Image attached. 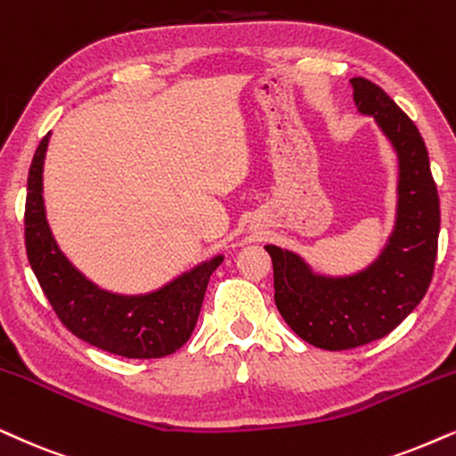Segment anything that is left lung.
<instances>
[{"label": "left lung", "mask_w": 456, "mask_h": 456, "mask_svg": "<svg viewBox=\"0 0 456 456\" xmlns=\"http://www.w3.org/2000/svg\"><path fill=\"white\" fill-rule=\"evenodd\" d=\"M349 84L357 109L374 115L400 155L395 233L372 267L337 280L318 278L297 255L265 246L281 318L303 341L328 351L362 347L400 326L431 284L440 235V198L417 126L370 79Z\"/></svg>", "instance_id": "obj_1"}]
</instances>
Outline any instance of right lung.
I'll use <instances>...</instances> for the list:
<instances>
[{
  "instance_id": "1",
  "label": "right lung",
  "mask_w": 456,
  "mask_h": 456,
  "mask_svg": "<svg viewBox=\"0 0 456 456\" xmlns=\"http://www.w3.org/2000/svg\"><path fill=\"white\" fill-rule=\"evenodd\" d=\"M48 141L50 132L39 142L28 168L25 246L33 273L56 318L75 337L109 354L138 360L175 354L191 337L210 275L223 256L145 297H118L99 290L61 255L45 223L42 172Z\"/></svg>"
}]
</instances>
